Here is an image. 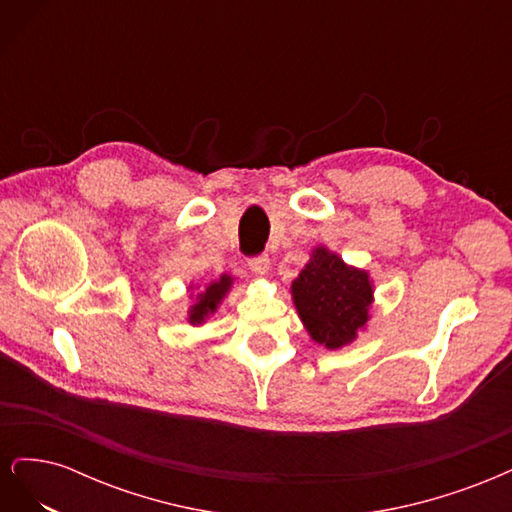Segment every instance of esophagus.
Segmentation results:
<instances>
[{"instance_id": "1", "label": "esophagus", "mask_w": 512, "mask_h": 512, "mask_svg": "<svg viewBox=\"0 0 512 512\" xmlns=\"http://www.w3.org/2000/svg\"><path fill=\"white\" fill-rule=\"evenodd\" d=\"M269 258L267 256H256V258H250V262H247V267H250V271L258 277H265L269 273Z\"/></svg>"}]
</instances>
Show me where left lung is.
<instances>
[{
  "mask_svg": "<svg viewBox=\"0 0 512 512\" xmlns=\"http://www.w3.org/2000/svg\"><path fill=\"white\" fill-rule=\"evenodd\" d=\"M290 292L309 337L329 350L354 342L374 303L369 273L346 265L324 245L314 247Z\"/></svg>",
  "mask_w": 512,
  "mask_h": 512,
  "instance_id": "left-lung-1",
  "label": "left lung"
}]
</instances>
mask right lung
<instances>
[{"mask_svg": "<svg viewBox=\"0 0 512 512\" xmlns=\"http://www.w3.org/2000/svg\"><path fill=\"white\" fill-rule=\"evenodd\" d=\"M196 288V286H190ZM232 288V277L228 273H222L220 280H213L207 286L200 288L194 294V303L188 309V322L190 324H203L211 314L218 312L220 303L226 299V294Z\"/></svg>", "mask_w": 512, "mask_h": 512, "instance_id": "obj_1", "label": "right lung"}]
</instances>
